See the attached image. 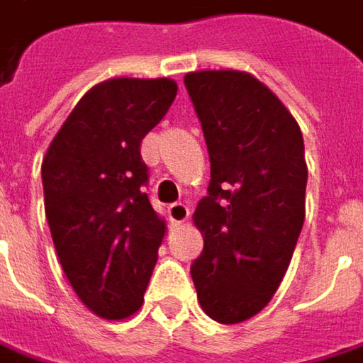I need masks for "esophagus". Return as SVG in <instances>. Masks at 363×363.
Wrapping results in <instances>:
<instances>
[{
  "instance_id": "esophagus-1",
  "label": "esophagus",
  "mask_w": 363,
  "mask_h": 363,
  "mask_svg": "<svg viewBox=\"0 0 363 363\" xmlns=\"http://www.w3.org/2000/svg\"><path fill=\"white\" fill-rule=\"evenodd\" d=\"M191 214V210H189V206H184L182 201H177V203H172L170 208H168V216H170V220H172V224H182L186 218Z\"/></svg>"
}]
</instances>
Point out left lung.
I'll list each match as a JSON object with an SVG mask.
<instances>
[{"label":"left lung","mask_w":363,"mask_h":363,"mask_svg":"<svg viewBox=\"0 0 363 363\" xmlns=\"http://www.w3.org/2000/svg\"><path fill=\"white\" fill-rule=\"evenodd\" d=\"M208 143L212 179L193 214L203 251L191 266L212 320L239 324L262 312L291 264L303 220L308 164L301 128L253 74L184 77Z\"/></svg>","instance_id":"8db88e82"}]
</instances>
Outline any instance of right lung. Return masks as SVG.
Here are the masks:
<instances>
[{
    "label": "right lung",
    "mask_w": 363,
    "mask_h": 363,
    "mask_svg": "<svg viewBox=\"0 0 363 363\" xmlns=\"http://www.w3.org/2000/svg\"><path fill=\"white\" fill-rule=\"evenodd\" d=\"M172 79H110L83 95L41 164L45 216L66 279L106 320L143 306L166 222L151 208L141 141L166 116Z\"/></svg>",
    "instance_id": "1"
}]
</instances>
